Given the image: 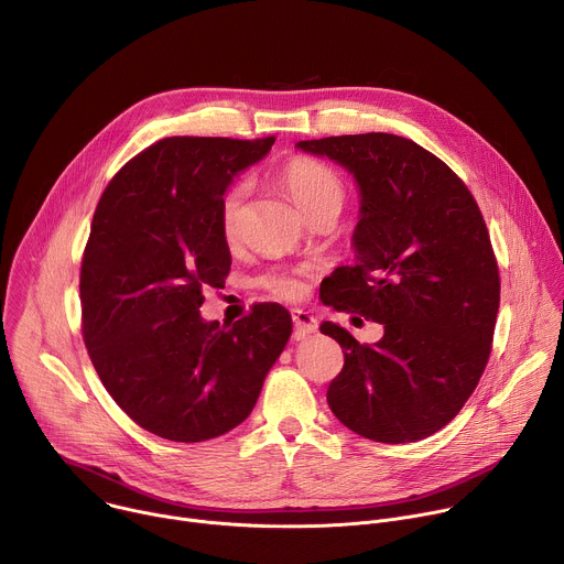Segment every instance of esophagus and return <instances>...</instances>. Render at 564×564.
I'll return each instance as SVG.
<instances>
[{
  "mask_svg": "<svg viewBox=\"0 0 564 564\" xmlns=\"http://www.w3.org/2000/svg\"><path fill=\"white\" fill-rule=\"evenodd\" d=\"M292 321H294V330L296 335H312L318 328V321L314 314L305 310H292Z\"/></svg>",
  "mask_w": 564,
  "mask_h": 564,
  "instance_id": "esophagus-1",
  "label": "esophagus"
}]
</instances>
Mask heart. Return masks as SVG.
Returning a JSON list of instances; mask_svg holds the SVG:
<instances>
[{
  "mask_svg": "<svg viewBox=\"0 0 564 564\" xmlns=\"http://www.w3.org/2000/svg\"><path fill=\"white\" fill-rule=\"evenodd\" d=\"M281 183L285 185L288 194L305 216L324 207L341 209V203H344L341 178L330 167L316 163V160H310V158L290 160L281 172ZM246 198H248V187L236 185L225 194L220 203V227L225 238L229 240L236 238L238 234L240 218H243ZM263 285L281 299H294L303 290L301 281L294 274H285V272L270 274L268 279H263Z\"/></svg>",
  "mask_w": 564,
  "mask_h": 564,
  "instance_id": "1",
  "label": "heart"
}]
</instances>
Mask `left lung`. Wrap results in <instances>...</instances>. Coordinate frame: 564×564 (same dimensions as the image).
<instances>
[{"label": "left lung", "instance_id": "1", "mask_svg": "<svg viewBox=\"0 0 564 564\" xmlns=\"http://www.w3.org/2000/svg\"><path fill=\"white\" fill-rule=\"evenodd\" d=\"M359 189L355 263L321 283V301L383 324L361 346L326 321L344 352L328 388L335 417L383 444L424 440L466 404L491 355L500 274L491 238L466 185L413 140L392 133L301 140Z\"/></svg>", "mask_w": 564, "mask_h": 564}]
</instances>
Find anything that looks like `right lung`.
I'll return each instance as SVG.
<instances>
[{
  "mask_svg": "<svg viewBox=\"0 0 564 564\" xmlns=\"http://www.w3.org/2000/svg\"><path fill=\"white\" fill-rule=\"evenodd\" d=\"M274 138H165L105 189L79 274L89 357L116 404L144 431L205 442L246 422L292 335L279 303L234 326L205 321L207 288L231 265L220 203Z\"/></svg>",
  "mask_w": 564,
  "mask_h": 564,
  "instance_id": "add662e5",
  "label": "right lung"
}]
</instances>
